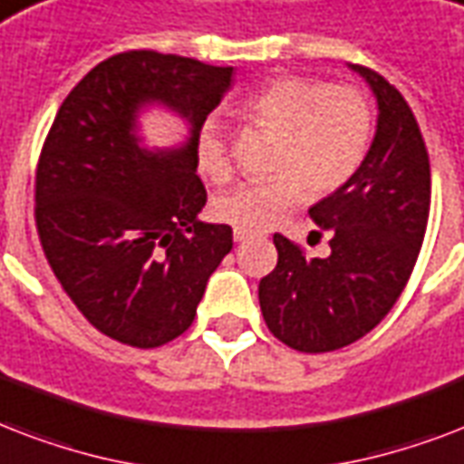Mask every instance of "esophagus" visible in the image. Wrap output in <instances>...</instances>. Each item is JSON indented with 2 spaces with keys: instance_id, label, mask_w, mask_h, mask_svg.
<instances>
[{
  "instance_id": "1",
  "label": "esophagus",
  "mask_w": 464,
  "mask_h": 464,
  "mask_svg": "<svg viewBox=\"0 0 464 464\" xmlns=\"http://www.w3.org/2000/svg\"><path fill=\"white\" fill-rule=\"evenodd\" d=\"M232 237H235V242H246L249 237H254L251 232H246V229H239L235 227V232H232Z\"/></svg>"
}]
</instances>
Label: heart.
<instances>
[{"label":"heart","mask_w":464,"mask_h":464,"mask_svg":"<svg viewBox=\"0 0 464 464\" xmlns=\"http://www.w3.org/2000/svg\"><path fill=\"white\" fill-rule=\"evenodd\" d=\"M246 121L278 132L271 169L276 174L235 186L218 196L213 215L246 232L273 227L304 196H326L355 174L368 152L372 113L353 86H326L312 77H278L244 99ZM193 160L203 179L232 176L227 142L215 121L200 123Z\"/></svg>","instance_id":"obj_1"}]
</instances>
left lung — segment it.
Here are the masks:
<instances>
[{
	"mask_svg": "<svg viewBox=\"0 0 464 464\" xmlns=\"http://www.w3.org/2000/svg\"><path fill=\"white\" fill-rule=\"evenodd\" d=\"M358 72L378 102L375 138L355 174L310 208L332 239L326 258L273 235L278 264L258 283L271 334L303 353L353 343L392 310L414 271L430 208V164L404 96L378 72Z\"/></svg>",
	"mask_w": 464,
	"mask_h": 464,
	"instance_id": "obj_1",
	"label": "left lung"
}]
</instances>
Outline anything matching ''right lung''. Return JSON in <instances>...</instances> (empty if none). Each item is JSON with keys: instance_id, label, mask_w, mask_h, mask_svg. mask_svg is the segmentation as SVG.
Segmentation results:
<instances>
[{"instance_id": "1", "label": "right lung", "mask_w": 464, "mask_h": 464, "mask_svg": "<svg viewBox=\"0 0 464 464\" xmlns=\"http://www.w3.org/2000/svg\"><path fill=\"white\" fill-rule=\"evenodd\" d=\"M235 67L130 50L103 60L64 99L35 174V225L50 268L79 312L111 339L169 343L193 324L208 278L232 249L229 225L198 220L200 123ZM182 118L181 146L141 145L139 113Z\"/></svg>"}]
</instances>
